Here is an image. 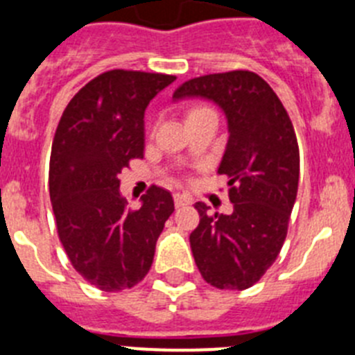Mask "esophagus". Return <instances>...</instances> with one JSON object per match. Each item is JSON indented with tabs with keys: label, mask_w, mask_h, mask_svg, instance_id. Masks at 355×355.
<instances>
[{
	"label": "esophagus",
	"mask_w": 355,
	"mask_h": 355,
	"mask_svg": "<svg viewBox=\"0 0 355 355\" xmlns=\"http://www.w3.org/2000/svg\"><path fill=\"white\" fill-rule=\"evenodd\" d=\"M190 202H192V199H190L187 193H174V205L178 206V208L190 205Z\"/></svg>",
	"instance_id": "esophagus-1"
}]
</instances>
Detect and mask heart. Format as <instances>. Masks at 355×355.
<instances>
[{"label": "heart", "mask_w": 355, "mask_h": 355, "mask_svg": "<svg viewBox=\"0 0 355 355\" xmlns=\"http://www.w3.org/2000/svg\"><path fill=\"white\" fill-rule=\"evenodd\" d=\"M205 112H213V110L208 108V106H193V108L190 110V114H188V117H193V115L205 114Z\"/></svg>", "instance_id": "obj_1"}]
</instances>
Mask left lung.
<instances>
[{
  "label": "left lung",
  "instance_id": "obj_1",
  "mask_svg": "<svg viewBox=\"0 0 355 355\" xmlns=\"http://www.w3.org/2000/svg\"><path fill=\"white\" fill-rule=\"evenodd\" d=\"M208 97L224 110L229 140L218 174L229 180L233 213H209L197 202L199 225L190 234L193 259L206 283L247 290L274 265L286 240L297 199L300 156L286 108L270 85L250 71L184 81L174 99Z\"/></svg>",
  "mask_w": 355,
  "mask_h": 355
}]
</instances>
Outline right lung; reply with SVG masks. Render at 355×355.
Wrapping results in <instances>:
<instances>
[{"label":"right lung","mask_w":355,"mask_h":355,"mask_svg":"<svg viewBox=\"0 0 355 355\" xmlns=\"http://www.w3.org/2000/svg\"><path fill=\"white\" fill-rule=\"evenodd\" d=\"M175 76L106 71L72 97L51 146L49 196L56 231L74 270L103 291L139 284L163 225L174 211L168 190L149 188L140 208L119 193V174L144 156V114Z\"/></svg>","instance_id":"1"}]
</instances>
